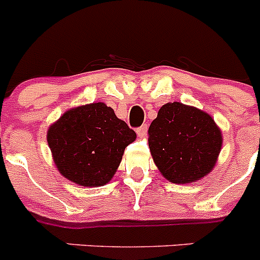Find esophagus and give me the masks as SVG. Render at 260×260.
<instances>
[{"label": "esophagus", "mask_w": 260, "mask_h": 260, "mask_svg": "<svg viewBox=\"0 0 260 260\" xmlns=\"http://www.w3.org/2000/svg\"><path fill=\"white\" fill-rule=\"evenodd\" d=\"M137 134H138V137L143 138L144 135L147 134V125H143V126H141V127H138L137 128Z\"/></svg>", "instance_id": "esophagus-1"}]
</instances>
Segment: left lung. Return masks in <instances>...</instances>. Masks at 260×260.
I'll return each instance as SVG.
<instances>
[{
  "label": "left lung",
  "instance_id": "obj_1",
  "mask_svg": "<svg viewBox=\"0 0 260 260\" xmlns=\"http://www.w3.org/2000/svg\"><path fill=\"white\" fill-rule=\"evenodd\" d=\"M153 162L173 183L202 180L215 168L222 147L221 128L198 108L167 103L148 128Z\"/></svg>",
  "mask_w": 260,
  "mask_h": 260
}]
</instances>
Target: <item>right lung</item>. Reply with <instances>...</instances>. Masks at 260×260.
Listing matches in <instances>:
<instances>
[{
    "label": "right lung",
    "mask_w": 260,
    "mask_h": 260,
    "mask_svg": "<svg viewBox=\"0 0 260 260\" xmlns=\"http://www.w3.org/2000/svg\"><path fill=\"white\" fill-rule=\"evenodd\" d=\"M135 139L134 130L104 103L66 110L47 133L59 173L84 187L107 185L116 174L125 148Z\"/></svg>",
    "instance_id": "1"
}]
</instances>
